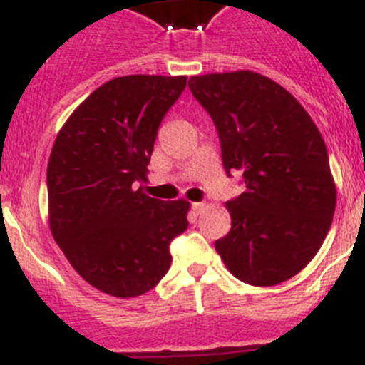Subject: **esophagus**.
Instances as JSON below:
<instances>
[{
    "instance_id": "esophagus-1",
    "label": "esophagus",
    "mask_w": 365,
    "mask_h": 365,
    "mask_svg": "<svg viewBox=\"0 0 365 365\" xmlns=\"http://www.w3.org/2000/svg\"><path fill=\"white\" fill-rule=\"evenodd\" d=\"M205 208H206V203H203V201H201V203H192V210L196 215H201V213L205 212Z\"/></svg>"
}]
</instances>
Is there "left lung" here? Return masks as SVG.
<instances>
[{
  "mask_svg": "<svg viewBox=\"0 0 365 365\" xmlns=\"http://www.w3.org/2000/svg\"><path fill=\"white\" fill-rule=\"evenodd\" d=\"M189 88L215 123L224 169L245 185L226 203L231 230L217 252L242 282L281 284L307 267L332 224L325 141L300 102L261 73L192 76Z\"/></svg>",
  "mask_w": 365,
  "mask_h": 365,
  "instance_id": "left-lung-1",
  "label": "left lung"
}]
</instances>
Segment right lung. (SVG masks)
Segmentation results:
<instances>
[{"instance_id": "1", "label": "right lung", "mask_w": 365, "mask_h": 365, "mask_svg": "<svg viewBox=\"0 0 365 365\" xmlns=\"http://www.w3.org/2000/svg\"><path fill=\"white\" fill-rule=\"evenodd\" d=\"M187 77L123 76L70 114L47 164L49 226L73 270L118 298L143 295L171 267L169 244L189 226L185 200L143 192L162 118Z\"/></svg>"}]
</instances>
